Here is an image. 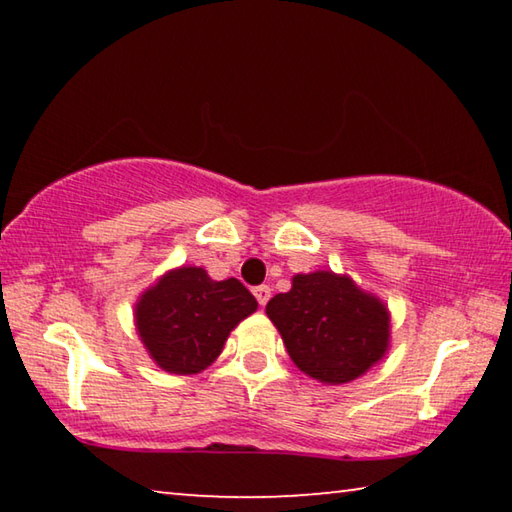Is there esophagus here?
I'll return each instance as SVG.
<instances>
[{
    "label": "esophagus",
    "instance_id": "1",
    "mask_svg": "<svg viewBox=\"0 0 512 512\" xmlns=\"http://www.w3.org/2000/svg\"><path fill=\"white\" fill-rule=\"evenodd\" d=\"M253 293H255V298H257V302H259V305H262V307L266 305L268 298H271V289H268L266 284H262V287H255Z\"/></svg>",
    "mask_w": 512,
    "mask_h": 512
}]
</instances>
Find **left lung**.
<instances>
[{
	"mask_svg": "<svg viewBox=\"0 0 512 512\" xmlns=\"http://www.w3.org/2000/svg\"><path fill=\"white\" fill-rule=\"evenodd\" d=\"M291 361L323 384L361 377L391 345V314L348 275L332 271L293 275L291 289L268 300Z\"/></svg>",
	"mask_w": 512,
	"mask_h": 512,
	"instance_id": "8db88e82",
	"label": "left lung"
}]
</instances>
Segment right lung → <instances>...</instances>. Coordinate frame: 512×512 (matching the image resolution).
Segmentation results:
<instances>
[{"instance_id":"right-lung-1","label":"right lung","mask_w":512,"mask_h":512,"mask_svg":"<svg viewBox=\"0 0 512 512\" xmlns=\"http://www.w3.org/2000/svg\"><path fill=\"white\" fill-rule=\"evenodd\" d=\"M257 309L237 277L216 282L198 266L164 273L135 305L137 334L171 375H196L219 357L232 329Z\"/></svg>"}]
</instances>
